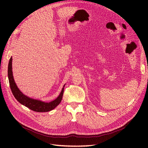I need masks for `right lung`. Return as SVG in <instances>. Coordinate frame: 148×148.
Listing matches in <instances>:
<instances>
[{"label":"right lung","instance_id":"obj_1","mask_svg":"<svg viewBox=\"0 0 148 148\" xmlns=\"http://www.w3.org/2000/svg\"><path fill=\"white\" fill-rule=\"evenodd\" d=\"M12 58L11 57L9 60L8 66V80H9L10 86L11 91L13 93V96L16 98V99L21 104L27 107L29 109L32 110L34 112H46L51 111L59 105L62 99L63 96L64 88H63L62 90L56 99L53 100L50 102H44L38 100H36L26 96L22 93L19 89L18 88L15 83L14 79H13L12 74Z\"/></svg>","mask_w":148,"mask_h":148}]
</instances>
